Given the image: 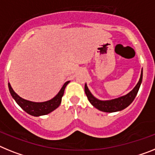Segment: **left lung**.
I'll list each match as a JSON object with an SVG mask.
<instances>
[{
	"instance_id": "1",
	"label": "left lung",
	"mask_w": 155,
	"mask_h": 155,
	"mask_svg": "<svg viewBox=\"0 0 155 155\" xmlns=\"http://www.w3.org/2000/svg\"><path fill=\"white\" fill-rule=\"evenodd\" d=\"M143 78V72H141L140 78L134 90L130 92L128 94L125 95L123 97H121L117 99H114V100L111 101H100L94 97L93 96L91 93L89 91L88 87H87V84H85V93L87 95V98H88L89 101L92 104V105L97 108L98 110H100L101 111H104V112H115V111H121V110L124 109L126 107L130 105L132 102L134 101L135 99L136 96H137L138 91H139L140 87L141 82H142Z\"/></svg>"
}]
</instances>
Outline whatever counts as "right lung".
<instances>
[{
	"label": "right lung",
	"instance_id": "add662e5",
	"mask_svg": "<svg viewBox=\"0 0 155 155\" xmlns=\"http://www.w3.org/2000/svg\"><path fill=\"white\" fill-rule=\"evenodd\" d=\"M69 83V81L66 82L63 85L61 91H59L58 94L51 100L48 101L41 102V103H37V102H32L29 101H26L23 98L20 97L18 94H16L13 89L11 87L10 83H8V88L11 94L12 97L14 98L16 103L24 110L26 113L33 116H40V115H44L47 114H49L54 110H55L60 105L61 102V98H62L63 94H64V88L67 86V84Z\"/></svg>",
	"mask_w": 155,
	"mask_h": 155
}]
</instances>
